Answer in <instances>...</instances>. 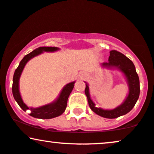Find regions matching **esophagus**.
<instances>
[{
	"mask_svg": "<svg viewBox=\"0 0 154 154\" xmlns=\"http://www.w3.org/2000/svg\"><path fill=\"white\" fill-rule=\"evenodd\" d=\"M84 77H85V75H84L83 74H82V75H81V76H80V78H81V79H83Z\"/></svg>",
	"mask_w": 154,
	"mask_h": 154,
	"instance_id": "34e87169",
	"label": "esophagus"
}]
</instances>
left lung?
Instances as JSON below:
<instances>
[{"label":"left lung","instance_id":"left-lung-1","mask_svg":"<svg viewBox=\"0 0 154 154\" xmlns=\"http://www.w3.org/2000/svg\"><path fill=\"white\" fill-rule=\"evenodd\" d=\"M109 53L110 56L109 57V62L104 63L102 65L103 67L109 68L116 67L120 69L124 74L129 87V94L126 100L120 106L114 109L104 110L95 106L94 103L90 98L89 86L87 83L85 87V92L87 97L89 107L95 114L104 118L115 119L129 112L137 103L140 94L139 78L136 71L135 66L131 60L126 57L124 54L116 50H112L109 52Z\"/></svg>","mask_w":154,"mask_h":154}]
</instances>
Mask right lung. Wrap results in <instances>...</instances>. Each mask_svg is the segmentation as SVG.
I'll return each mask as SVG.
<instances>
[{
  "mask_svg": "<svg viewBox=\"0 0 154 154\" xmlns=\"http://www.w3.org/2000/svg\"><path fill=\"white\" fill-rule=\"evenodd\" d=\"M58 50H59V48H56V47H40V48H37L32 52L26 54L23 58V60H21L20 64H19L18 67H17L14 72L12 87L13 97H14L15 100L16 101L17 104L23 111L25 112L26 110L30 109V115L33 116L35 118L48 119L57 117V116L61 115L65 111V109L67 107L68 97H69L71 91H72L74 88V86H75L74 84H75V82L67 84L64 87L58 98L54 102L44 105V106H40V107L38 108L28 107L27 105L23 102L22 98H21L20 91H19V79H20L21 73H22L26 63L32 57L42 53L43 52H54Z\"/></svg>",
  "mask_w": 154,
  "mask_h": 154,
  "instance_id": "obj_1",
  "label": "right lung"
}]
</instances>
